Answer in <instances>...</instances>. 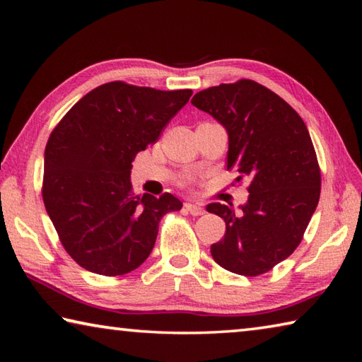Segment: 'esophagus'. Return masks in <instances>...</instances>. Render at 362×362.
<instances>
[{"instance_id": "esophagus-1", "label": "esophagus", "mask_w": 362, "mask_h": 362, "mask_svg": "<svg viewBox=\"0 0 362 362\" xmlns=\"http://www.w3.org/2000/svg\"><path fill=\"white\" fill-rule=\"evenodd\" d=\"M185 209L191 214V216H202V214L205 213L204 206L199 204H185Z\"/></svg>"}]
</instances>
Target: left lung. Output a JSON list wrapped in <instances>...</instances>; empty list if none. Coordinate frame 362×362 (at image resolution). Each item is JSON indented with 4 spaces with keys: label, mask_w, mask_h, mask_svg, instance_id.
Here are the masks:
<instances>
[{
    "label": "left lung",
    "mask_w": 362,
    "mask_h": 362,
    "mask_svg": "<svg viewBox=\"0 0 362 362\" xmlns=\"http://www.w3.org/2000/svg\"><path fill=\"white\" fill-rule=\"evenodd\" d=\"M228 134L227 169L250 177L249 199L206 205L226 221L211 257L233 274L257 276L297 249L320 197V168L303 119L261 83L241 79L199 91L191 99Z\"/></svg>",
    "instance_id": "left-lung-1"
}]
</instances>
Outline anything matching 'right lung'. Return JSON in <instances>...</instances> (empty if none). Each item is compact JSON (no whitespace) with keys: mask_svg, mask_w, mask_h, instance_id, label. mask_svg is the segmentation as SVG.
Masks as SVG:
<instances>
[{"mask_svg":"<svg viewBox=\"0 0 362 362\" xmlns=\"http://www.w3.org/2000/svg\"><path fill=\"white\" fill-rule=\"evenodd\" d=\"M193 91L115 81L91 90L54 127L42 196L65 250L105 276L132 272L151 255L158 222L182 209L173 194H134L132 161L153 144Z\"/></svg>","mask_w":362,"mask_h":362,"instance_id":"1","label":"right lung"}]
</instances>
